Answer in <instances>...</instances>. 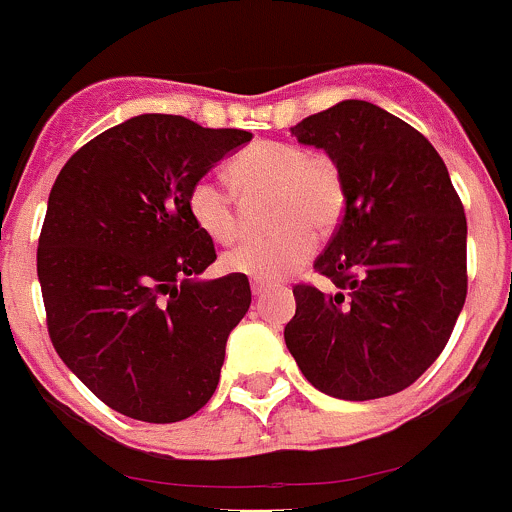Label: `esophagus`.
Returning <instances> with one entry per match:
<instances>
[{"instance_id":"34e87169","label":"esophagus","mask_w":512,"mask_h":512,"mask_svg":"<svg viewBox=\"0 0 512 512\" xmlns=\"http://www.w3.org/2000/svg\"><path fill=\"white\" fill-rule=\"evenodd\" d=\"M250 287H252V295H257V297L265 295V292L270 290V285H267V282H262V280H252Z\"/></svg>"}]
</instances>
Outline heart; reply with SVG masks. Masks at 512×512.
<instances>
[{
    "instance_id": "1",
    "label": "heart",
    "mask_w": 512,
    "mask_h": 512,
    "mask_svg": "<svg viewBox=\"0 0 512 512\" xmlns=\"http://www.w3.org/2000/svg\"><path fill=\"white\" fill-rule=\"evenodd\" d=\"M227 175L245 200L265 192L270 195L267 225L277 230L225 252V270L257 280H280L312 257V229L317 235H327L340 222L345 187L335 160L325 152H307L295 142H257L230 162ZM187 212L215 242H232L240 232L235 195L215 177L192 182Z\"/></svg>"
}]
</instances>
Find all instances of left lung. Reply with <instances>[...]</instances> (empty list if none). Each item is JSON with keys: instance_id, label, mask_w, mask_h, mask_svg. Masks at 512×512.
<instances>
[{"instance_id": "left-lung-1", "label": "left lung", "mask_w": 512, "mask_h": 512, "mask_svg": "<svg viewBox=\"0 0 512 512\" xmlns=\"http://www.w3.org/2000/svg\"><path fill=\"white\" fill-rule=\"evenodd\" d=\"M335 160L340 225L315 260L332 282L292 287L287 350L320 393L375 400L410 388L448 345L468 295V222L448 167L415 127L345 99L292 127Z\"/></svg>"}]
</instances>
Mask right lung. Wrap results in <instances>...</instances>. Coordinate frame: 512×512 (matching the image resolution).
<instances>
[{
	"label": "right lung",
	"instance_id": "1",
	"mask_svg": "<svg viewBox=\"0 0 512 512\" xmlns=\"http://www.w3.org/2000/svg\"><path fill=\"white\" fill-rule=\"evenodd\" d=\"M180 114H140L79 147L49 192L37 247L47 330L79 380L117 413L177 423L217 390L225 342L252 302L217 260L187 190L250 142Z\"/></svg>",
	"mask_w": 512,
	"mask_h": 512
}]
</instances>
